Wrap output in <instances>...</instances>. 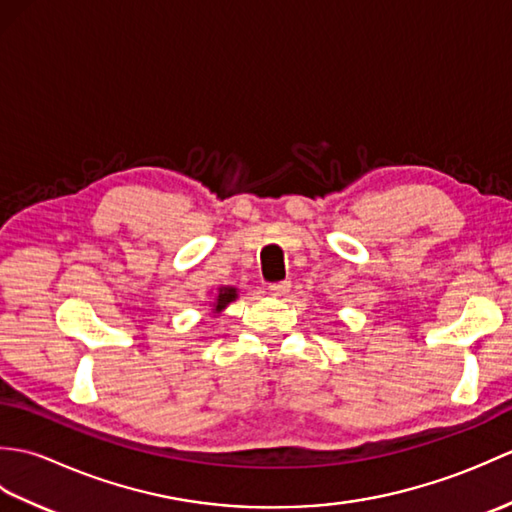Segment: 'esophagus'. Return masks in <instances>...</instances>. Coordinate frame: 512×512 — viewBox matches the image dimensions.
<instances>
[{
    "instance_id": "34e87169",
    "label": "esophagus",
    "mask_w": 512,
    "mask_h": 512,
    "mask_svg": "<svg viewBox=\"0 0 512 512\" xmlns=\"http://www.w3.org/2000/svg\"><path fill=\"white\" fill-rule=\"evenodd\" d=\"M268 292L273 297H286L290 292V281H277V284H270Z\"/></svg>"
}]
</instances>
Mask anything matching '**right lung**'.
<instances>
[{"label": "right lung", "mask_w": 512, "mask_h": 512, "mask_svg": "<svg viewBox=\"0 0 512 512\" xmlns=\"http://www.w3.org/2000/svg\"><path fill=\"white\" fill-rule=\"evenodd\" d=\"M237 297H239V290H237L235 286H220V288H217L215 295H213V301L209 303L213 317H220V314H222L228 306H231V303H233Z\"/></svg>", "instance_id": "add662e5"}]
</instances>
